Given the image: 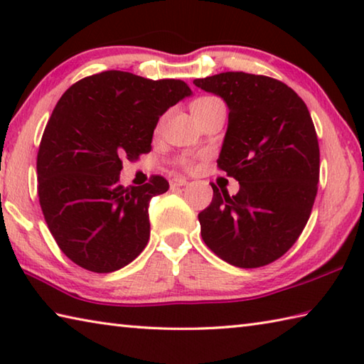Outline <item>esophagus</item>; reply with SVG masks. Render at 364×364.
Wrapping results in <instances>:
<instances>
[{
	"mask_svg": "<svg viewBox=\"0 0 364 364\" xmlns=\"http://www.w3.org/2000/svg\"><path fill=\"white\" fill-rule=\"evenodd\" d=\"M189 181L186 180V178H183V176H176V178H171V180H170V186H178V188H180V186H186V184H188Z\"/></svg>",
	"mask_w": 364,
	"mask_h": 364,
	"instance_id": "esophagus-1",
	"label": "esophagus"
}]
</instances>
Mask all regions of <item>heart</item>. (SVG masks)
<instances>
[{
	"mask_svg": "<svg viewBox=\"0 0 364 364\" xmlns=\"http://www.w3.org/2000/svg\"><path fill=\"white\" fill-rule=\"evenodd\" d=\"M215 102H220V101L217 100V97H199V100H196V101L193 102V106H191V110H193V114L200 112V110L207 109L208 106H212V104H215ZM181 164H183V165H188V160L183 159Z\"/></svg>",
	"mask_w": 364,
	"mask_h": 364,
	"instance_id": "1",
	"label": "heart"
}]
</instances>
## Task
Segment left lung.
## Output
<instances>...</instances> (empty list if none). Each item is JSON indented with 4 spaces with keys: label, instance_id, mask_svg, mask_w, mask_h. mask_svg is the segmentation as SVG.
Wrapping results in <instances>:
<instances>
[{
    "label": "left lung",
    "instance_id": "1",
    "mask_svg": "<svg viewBox=\"0 0 364 364\" xmlns=\"http://www.w3.org/2000/svg\"><path fill=\"white\" fill-rule=\"evenodd\" d=\"M226 102L218 167L239 181L230 197L212 184L200 234L221 260L258 268L278 260L304 231L319 181V146L310 112L279 80L244 72L196 78Z\"/></svg>",
    "mask_w": 364,
    "mask_h": 364
}]
</instances>
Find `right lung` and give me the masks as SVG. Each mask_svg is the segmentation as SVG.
I'll use <instances>...</instances> for the list:
<instances>
[{"mask_svg": "<svg viewBox=\"0 0 364 364\" xmlns=\"http://www.w3.org/2000/svg\"><path fill=\"white\" fill-rule=\"evenodd\" d=\"M191 95L181 80L107 70L72 85L56 104L36 159L38 197L53 237L78 267L112 273L146 247L149 202L168 181L122 186V160L149 152L160 117Z\"/></svg>", "mask_w": 364, "mask_h": 364, "instance_id": "obj_1", "label": "right lung"}]
</instances>
